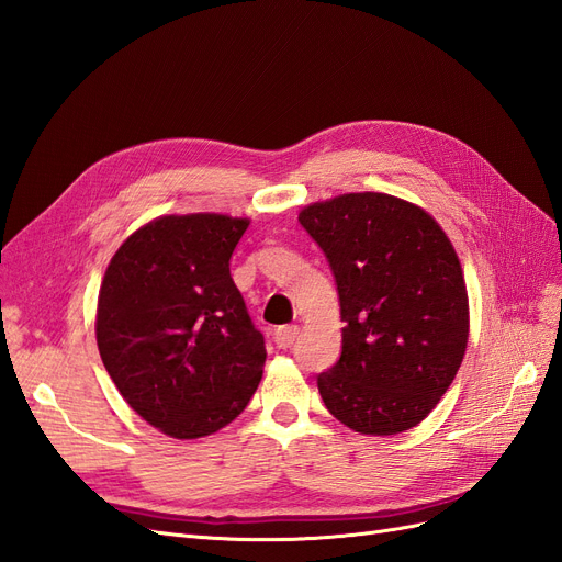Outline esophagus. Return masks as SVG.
Listing matches in <instances>:
<instances>
[{"mask_svg":"<svg viewBox=\"0 0 562 562\" xmlns=\"http://www.w3.org/2000/svg\"><path fill=\"white\" fill-rule=\"evenodd\" d=\"M297 337H300V328L297 326H281L274 333V342H277V347L288 349V347H293L297 342Z\"/></svg>","mask_w":562,"mask_h":562,"instance_id":"obj_1","label":"esophagus"}]
</instances>
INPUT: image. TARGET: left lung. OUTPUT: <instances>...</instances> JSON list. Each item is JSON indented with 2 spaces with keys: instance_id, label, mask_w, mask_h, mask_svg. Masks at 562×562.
I'll return each instance as SVG.
<instances>
[{
  "instance_id": "1",
  "label": "left lung",
  "mask_w": 562,
  "mask_h": 562,
  "mask_svg": "<svg viewBox=\"0 0 562 562\" xmlns=\"http://www.w3.org/2000/svg\"><path fill=\"white\" fill-rule=\"evenodd\" d=\"M330 262L342 356L316 378L330 415L349 429L394 436L417 427L462 366L469 297L457 252L411 201L353 192L300 211Z\"/></svg>"
}]
</instances>
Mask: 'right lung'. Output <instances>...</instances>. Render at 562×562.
Masks as SVG:
<instances>
[{
    "label": "right lung",
    "mask_w": 562,
    "mask_h": 562,
    "mask_svg": "<svg viewBox=\"0 0 562 562\" xmlns=\"http://www.w3.org/2000/svg\"><path fill=\"white\" fill-rule=\"evenodd\" d=\"M248 217L164 215L108 265L95 339L119 394L166 436L215 434L262 380L265 337L229 274Z\"/></svg>",
    "instance_id": "right-lung-1"
}]
</instances>
